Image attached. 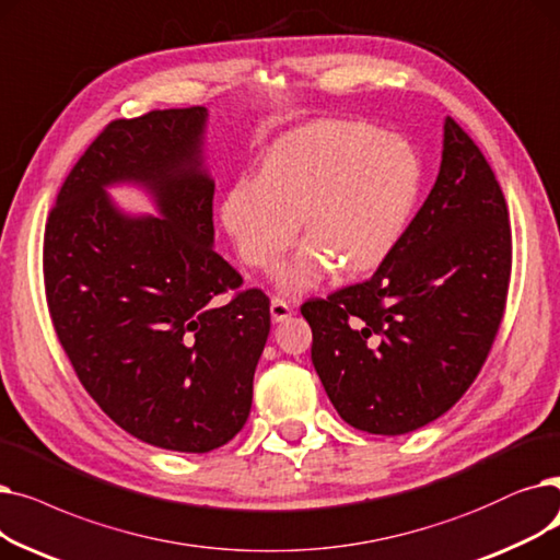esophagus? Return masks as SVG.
I'll list each match as a JSON object with an SVG mask.
<instances>
[{
    "instance_id": "34e87169",
    "label": "esophagus",
    "mask_w": 560,
    "mask_h": 560,
    "mask_svg": "<svg viewBox=\"0 0 560 560\" xmlns=\"http://www.w3.org/2000/svg\"><path fill=\"white\" fill-rule=\"evenodd\" d=\"M271 316H273V322H276V324L287 322V318L291 316V305H289L287 301H282V299H278V296H273V299H271Z\"/></svg>"
}]
</instances>
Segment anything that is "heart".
I'll list each match as a JSON object with an SVG mask.
<instances>
[{
	"label": "heart",
	"mask_w": 560,
	"mask_h": 560,
	"mask_svg": "<svg viewBox=\"0 0 560 560\" xmlns=\"http://www.w3.org/2000/svg\"><path fill=\"white\" fill-rule=\"evenodd\" d=\"M417 150L383 129L326 120L282 137L259 177H242L221 205L236 255L269 273L294 246L301 219L307 244L278 271V289L299 296L339 264L376 269L401 242L421 191Z\"/></svg>",
	"instance_id": "1"
}]
</instances>
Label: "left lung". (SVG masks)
<instances>
[{"mask_svg":"<svg viewBox=\"0 0 560 560\" xmlns=\"http://www.w3.org/2000/svg\"><path fill=\"white\" fill-rule=\"evenodd\" d=\"M511 266L501 186L446 118L438 179L401 242L369 280L301 305L339 417L358 431L404 435L454 408L492 349Z\"/></svg>","mask_w":560,"mask_h":560,"instance_id":"left-lung-1","label":"left lung"}]
</instances>
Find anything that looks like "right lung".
<instances>
[{"mask_svg":"<svg viewBox=\"0 0 560 560\" xmlns=\"http://www.w3.org/2000/svg\"><path fill=\"white\" fill-rule=\"evenodd\" d=\"M207 109L106 125L51 207L43 276L51 324L93 401L159 448L207 454L250 412L271 303L214 250ZM135 180L162 218H127L103 189Z\"/></svg>","mask_w":560,"mask_h":560,"instance_id":"add662e5","label":"right lung"}]
</instances>
